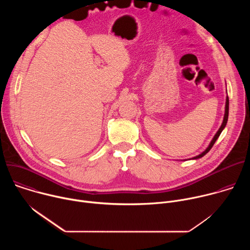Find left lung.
<instances>
[{
	"mask_svg": "<svg viewBox=\"0 0 250 250\" xmlns=\"http://www.w3.org/2000/svg\"><path fill=\"white\" fill-rule=\"evenodd\" d=\"M228 119H229V97H227V103H226V113H225V118H224V122H223V124H222V125H221V127H220V129L218 130V132L216 133V135L213 136V138H212V140L210 141V144H209V146H208V147L203 152V153H201L200 155H198V156H196V157H194L193 159H198V158H201V157H203L205 154H207L209 150H210V148L212 147V146L215 145V142H216V140L218 139V137L220 136V134H221V132L223 131V129L225 128V126L227 125V123H228Z\"/></svg>",
	"mask_w": 250,
	"mask_h": 250,
	"instance_id": "left-lung-1",
	"label": "left lung"
}]
</instances>
